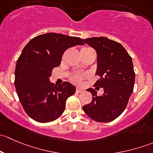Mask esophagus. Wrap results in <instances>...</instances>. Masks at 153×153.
<instances>
[{"label": "esophagus", "instance_id": "obj_1", "mask_svg": "<svg viewBox=\"0 0 153 153\" xmlns=\"http://www.w3.org/2000/svg\"><path fill=\"white\" fill-rule=\"evenodd\" d=\"M83 92V89H80V88H77L76 89V92L77 93H81V92Z\"/></svg>", "mask_w": 153, "mask_h": 153}]
</instances>
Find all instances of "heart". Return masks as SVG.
I'll return each mask as SVG.
<instances>
[{"mask_svg": "<svg viewBox=\"0 0 153 153\" xmlns=\"http://www.w3.org/2000/svg\"><path fill=\"white\" fill-rule=\"evenodd\" d=\"M90 49V48H87V47H84L81 49V50H85V49ZM85 76H84V75H75L72 78V82L75 83V84H80L81 83V81H82L83 78H84Z\"/></svg>", "mask_w": 153, "mask_h": 153, "instance_id": "1", "label": "heart"}]
</instances>
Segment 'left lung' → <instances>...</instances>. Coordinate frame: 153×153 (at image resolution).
<instances>
[{
  "label": "left lung",
  "instance_id": "8db88e82",
  "mask_svg": "<svg viewBox=\"0 0 153 153\" xmlns=\"http://www.w3.org/2000/svg\"><path fill=\"white\" fill-rule=\"evenodd\" d=\"M97 52V70L100 76L95 86L104 89L101 95L92 88V102L83 106L84 112L98 122H110L124 111L133 92L135 72L132 58L119 43L104 37L84 39ZM96 89L99 87L95 88Z\"/></svg>",
  "mask_w": 153,
  "mask_h": 153
}]
</instances>
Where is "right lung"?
Here are the masks:
<instances>
[{"mask_svg":"<svg viewBox=\"0 0 153 153\" xmlns=\"http://www.w3.org/2000/svg\"><path fill=\"white\" fill-rule=\"evenodd\" d=\"M77 45H84L81 38L51 32L32 38L23 49L15 67V86L23 108L35 121H55L75 92L70 83L57 86L49 77L52 69L61 64L64 52Z\"/></svg>","mask_w":153,"mask_h":153,"instance_id":"1","label":"right lung"}]
</instances>
